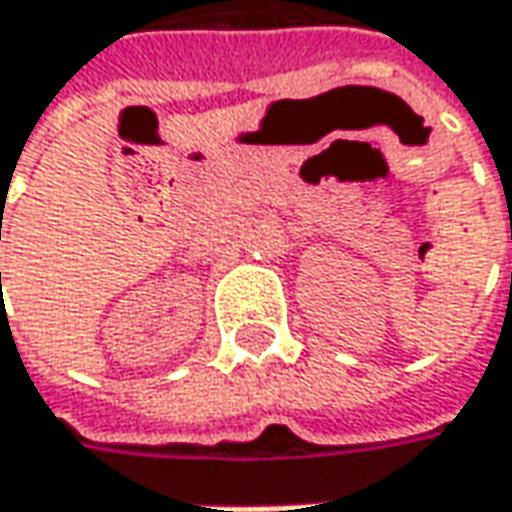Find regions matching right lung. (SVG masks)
Instances as JSON below:
<instances>
[{
  "label": "right lung",
  "mask_w": 512,
  "mask_h": 512,
  "mask_svg": "<svg viewBox=\"0 0 512 512\" xmlns=\"http://www.w3.org/2000/svg\"><path fill=\"white\" fill-rule=\"evenodd\" d=\"M0 279H2V276H0Z\"/></svg>",
  "instance_id": "obj_1"
}]
</instances>
